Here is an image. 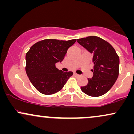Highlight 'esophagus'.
<instances>
[{
    "label": "esophagus",
    "mask_w": 134,
    "mask_h": 134,
    "mask_svg": "<svg viewBox=\"0 0 134 134\" xmlns=\"http://www.w3.org/2000/svg\"><path fill=\"white\" fill-rule=\"evenodd\" d=\"M74 76H76V77H79L80 76V75L77 74H76V73H74Z\"/></svg>",
    "instance_id": "34e87169"
}]
</instances>
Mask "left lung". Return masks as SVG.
Here are the masks:
<instances>
[{
    "label": "left lung",
    "instance_id": "left-lung-1",
    "mask_svg": "<svg viewBox=\"0 0 134 134\" xmlns=\"http://www.w3.org/2000/svg\"><path fill=\"white\" fill-rule=\"evenodd\" d=\"M77 41L93 55V76L87 79L88 83L81 87V90L88 96H102L111 88L117 79L119 57L111 44L98 36H87L77 39Z\"/></svg>",
    "mask_w": 134,
    "mask_h": 134
}]
</instances>
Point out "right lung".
<instances>
[{
  "label": "right lung",
  "mask_w": 134,
  "mask_h": 134,
  "mask_svg": "<svg viewBox=\"0 0 134 134\" xmlns=\"http://www.w3.org/2000/svg\"><path fill=\"white\" fill-rule=\"evenodd\" d=\"M76 39L64 41L46 39L38 41L26 54V72L29 79L40 93L50 95L64 86L73 72L58 70L55 64L62 62L67 50Z\"/></svg>",
  "instance_id": "add662e5"
}]
</instances>
